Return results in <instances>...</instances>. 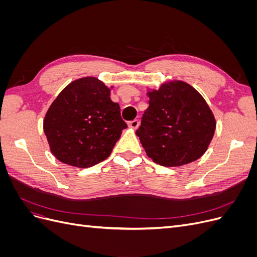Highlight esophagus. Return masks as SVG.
<instances>
[{
  "mask_svg": "<svg viewBox=\"0 0 257 257\" xmlns=\"http://www.w3.org/2000/svg\"><path fill=\"white\" fill-rule=\"evenodd\" d=\"M128 126L132 128H137L139 126V121L138 120H133V121H130L128 122Z\"/></svg>",
  "mask_w": 257,
  "mask_h": 257,
  "instance_id": "obj_1",
  "label": "esophagus"
}]
</instances>
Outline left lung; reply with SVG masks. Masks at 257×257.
<instances>
[{"mask_svg":"<svg viewBox=\"0 0 257 257\" xmlns=\"http://www.w3.org/2000/svg\"><path fill=\"white\" fill-rule=\"evenodd\" d=\"M136 135L148 157L162 166H181L203 155L215 131V120L206 100L183 81L163 84L148 93Z\"/></svg>","mask_w":257,"mask_h":257,"instance_id":"1","label":"left lung"}]
</instances>
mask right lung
Segmentation results:
<instances>
[{
    "instance_id": "obj_1",
    "label": "right lung",
    "mask_w": 257,
    "mask_h": 257,
    "mask_svg": "<svg viewBox=\"0 0 257 257\" xmlns=\"http://www.w3.org/2000/svg\"><path fill=\"white\" fill-rule=\"evenodd\" d=\"M120 105L94 77L69 83L53 100L44 120L52 154L62 163L85 168L109 157L122 130Z\"/></svg>"
}]
</instances>
